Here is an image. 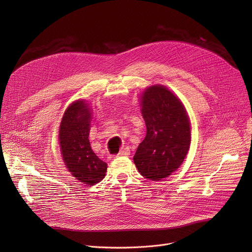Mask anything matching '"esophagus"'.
Here are the masks:
<instances>
[{"label":"esophagus","instance_id":"1","mask_svg":"<svg viewBox=\"0 0 252 252\" xmlns=\"http://www.w3.org/2000/svg\"><path fill=\"white\" fill-rule=\"evenodd\" d=\"M129 153H130L129 149H128V148H125V149L121 150L120 152L117 153L115 156H116V157H124V156H128V155H129Z\"/></svg>","mask_w":252,"mask_h":252}]
</instances>
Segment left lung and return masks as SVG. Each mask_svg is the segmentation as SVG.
<instances>
[{"instance_id":"left-lung-1","label":"left lung","mask_w":252,"mask_h":252,"mask_svg":"<svg viewBox=\"0 0 252 252\" xmlns=\"http://www.w3.org/2000/svg\"><path fill=\"white\" fill-rule=\"evenodd\" d=\"M142 114L147 133L133 162L150 180H161L175 171L190 145L189 121L182 103L163 86H153L142 97Z\"/></svg>"}]
</instances>
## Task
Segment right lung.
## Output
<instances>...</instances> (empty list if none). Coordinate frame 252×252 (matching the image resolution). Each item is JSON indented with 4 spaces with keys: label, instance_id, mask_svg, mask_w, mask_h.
<instances>
[{
    "label": "right lung",
    "instance_id": "right-lung-1",
    "mask_svg": "<svg viewBox=\"0 0 252 252\" xmlns=\"http://www.w3.org/2000/svg\"><path fill=\"white\" fill-rule=\"evenodd\" d=\"M90 108L83 101L71 104L60 126V147L69 171L80 182L94 186L105 176L107 164L93 152L89 142Z\"/></svg>",
    "mask_w": 252,
    "mask_h": 252
}]
</instances>
